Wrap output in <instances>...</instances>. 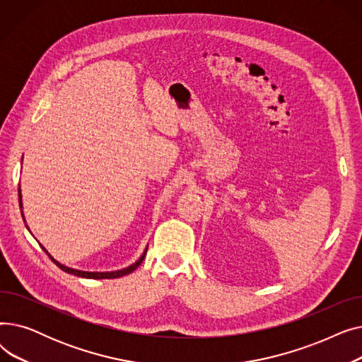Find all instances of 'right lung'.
I'll return each mask as SVG.
<instances>
[{"mask_svg":"<svg viewBox=\"0 0 362 362\" xmlns=\"http://www.w3.org/2000/svg\"><path fill=\"white\" fill-rule=\"evenodd\" d=\"M18 204H21V208H22V199H21V189H18ZM41 248L47 252V250L44 248V246L41 245ZM48 254V252H47ZM145 254H146V251L144 252V255L135 262V264H132L130 267H127V269H123V270H119V272H110V273H90V272H81V270H74V269H70V267H66V265H63V264H60L59 261H55L49 254H48V257L52 259V262L55 264V265H59V267L63 270V272H66V273H70V274H74V276H79V277H86V279H117V277H122V276H126V274H130L132 272H135L139 265H141V262L144 261V258H145Z\"/></svg>","mask_w":362,"mask_h":362,"instance_id":"add662e5","label":"right lung"}]
</instances>
